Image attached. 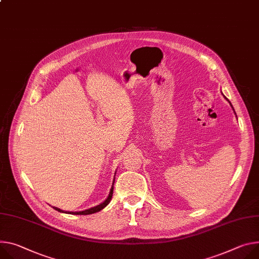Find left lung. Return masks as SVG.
Masks as SVG:
<instances>
[{
    "instance_id": "left-lung-1",
    "label": "left lung",
    "mask_w": 259,
    "mask_h": 259,
    "mask_svg": "<svg viewBox=\"0 0 259 259\" xmlns=\"http://www.w3.org/2000/svg\"><path fill=\"white\" fill-rule=\"evenodd\" d=\"M223 96H224V95H223ZM224 98H225V99H226V100H227V101H228V102H229V104H230V106H231V108H232V110H233V112H234V114H236V111H234V109H233V107H232V105H231V103H230V101H229V100H228V99H227V98H226V97H225V96H224Z\"/></svg>"
}]
</instances>
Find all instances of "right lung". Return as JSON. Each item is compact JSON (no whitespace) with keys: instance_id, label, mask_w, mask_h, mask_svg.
<instances>
[{"instance_id":"right-lung-1","label":"right lung","mask_w":259,"mask_h":259,"mask_svg":"<svg viewBox=\"0 0 259 259\" xmlns=\"http://www.w3.org/2000/svg\"><path fill=\"white\" fill-rule=\"evenodd\" d=\"M114 177H115V174H114ZM113 184H114V179H113V182H112V186L110 188V191H109V194L107 196V198L101 202L100 204L96 205V206H93L91 208H88V209H84V210H79V211H68V210H63L59 207H56V206H53L56 210L60 211V213H66V214H70V215H91V214H95L97 213V211L103 209L111 200V197H112V193H113Z\"/></svg>"}]
</instances>
